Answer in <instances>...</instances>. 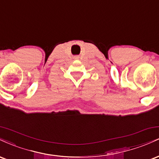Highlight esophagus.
Masks as SVG:
<instances>
[{
    "label": "esophagus",
    "instance_id": "1",
    "mask_svg": "<svg viewBox=\"0 0 159 159\" xmlns=\"http://www.w3.org/2000/svg\"><path fill=\"white\" fill-rule=\"evenodd\" d=\"M78 57H76V59H78Z\"/></svg>",
    "mask_w": 159,
    "mask_h": 159
}]
</instances>
